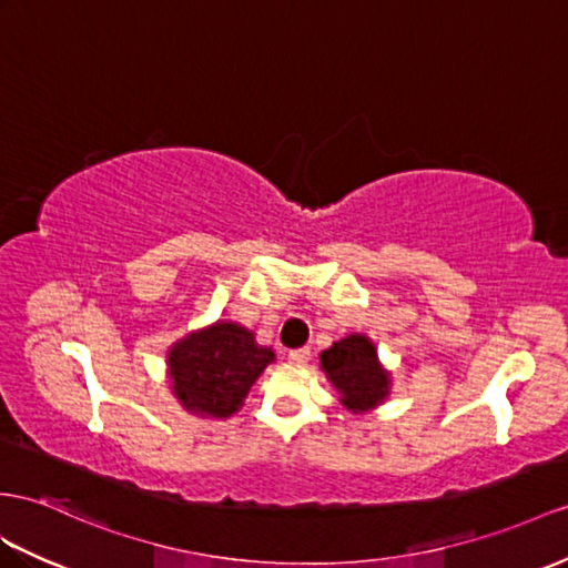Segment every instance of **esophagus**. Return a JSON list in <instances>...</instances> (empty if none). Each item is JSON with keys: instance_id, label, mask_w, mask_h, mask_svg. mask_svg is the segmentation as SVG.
Listing matches in <instances>:
<instances>
[{"instance_id": "esophagus-1", "label": "esophagus", "mask_w": 568, "mask_h": 568, "mask_svg": "<svg viewBox=\"0 0 568 568\" xmlns=\"http://www.w3.org/2000/svg\"><path fill=\"white\" fill-rule=\"evenodd\" d=\"M308 358H311V349L308 347H298V349L288 352V364H294V366H306Z\"/></svg>"}]
</instances>
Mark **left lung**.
<instances>
[{
	"label": "left lung",
	"mask_w": 568,
	"mask_h": 568,
	"mask_svg": "<svg viewBox=\"0 0 568 568\" xmlns=\"http://www.w3.org/2000/svg\"><path fill=\"white\" fill-rule=\"evenodd\" d=\"M332 385L342 393V403L354 412H366L388 395V376L378 366L376 347L364 335H349L321 354Z\"/></svg>",
	"instance_id": "1"
}]
</instances>
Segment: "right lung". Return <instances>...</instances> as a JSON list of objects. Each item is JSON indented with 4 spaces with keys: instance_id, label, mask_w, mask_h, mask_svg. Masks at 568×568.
Returning a JSON list of instances; mask_svg holds the SVG:
<instances>
[{
    "instance_id": "right-lung-1",
    "label": "right lung",
    "mask_w": 568,
    "mask_h": 568,
    "mask_svg": "<svg viewBox=\"0 0 568 568\" xmlns=\"http://www.w3.org/2000/svg\"><path fill=\"white\" fill-rule=\"evenodd\" d=\"M272 358V349L255 344L253 332L216 323L173 347L169 356L173 390L190 412L231 417Z\"/></svg>"
}]
</instances>
